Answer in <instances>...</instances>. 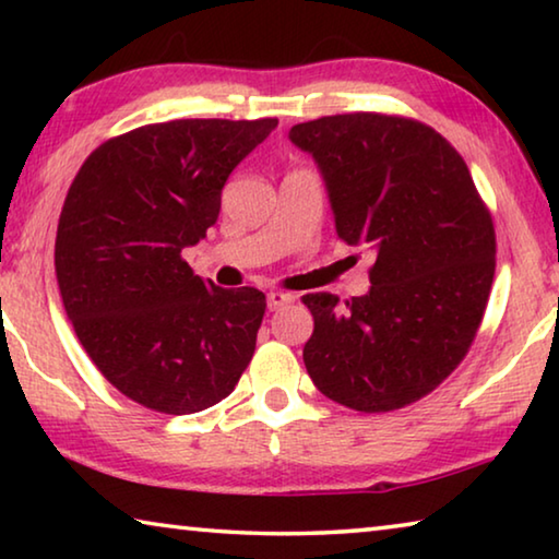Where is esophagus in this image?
Segmentation results:
<instances>
[{
	"label": "esophagus",
	"mask_w": 559,
	"mask_h": 559,
	"mask_svg": "<svg viewBox=\"0 0 559 559\" xmlns=\"http://www.w3.org/2000/svg\"><path fill=\"white\" fill-rule=\"evenodd\" d=\"M290 300H293L290 293H281V290H271L269 298H266L269 310H278V308H283V306H288Z\"/></svg>",
	"instance_id": "34e87169"
}]
</instances>
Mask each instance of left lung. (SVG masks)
<instances>
[{
  "label": "left lung",
  "instance_id": "8db88e82",
  "mask_svg": "<svg viewBox=\"0 0 559 559\" xmlns=\"http://www.w3.org/2000/svg\"><path fill=\"white\" fill-rule=\"evenodd\" d=\"M316 159L335 231L374 253L370 290L302 296L316 328L302 362L357 412L421 400L466 357L496 273V231L463 157L424 122L347 112L293 126Z\"/></svg>",
  "mask_w": 559,
  "mask_h": 559
}]
</instances>
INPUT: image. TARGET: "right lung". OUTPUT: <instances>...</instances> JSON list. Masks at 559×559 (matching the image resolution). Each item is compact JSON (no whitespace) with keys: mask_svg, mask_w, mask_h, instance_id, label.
I'll return each mask as SVG.
<instances>
[{"mask_svg":"<svg viewBox=\"0 0 559 559\" xmlns=\"http://www.w3.org/2000/svg\"><path fill=\"white\" fill-rule=\"evenodd\" d=\"M261 120H169L93 150L66 194L56 281L100 374L128 400L194 414L234 392L266 296L194 276L182 249L216 224L234 167L276 130Z\"/></svg>","mask_w":559,"mask_h":559,"instance_id":"right-lung-1","label":"right lung"}]
</instances>
